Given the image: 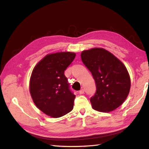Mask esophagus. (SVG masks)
<instances>
[{"instance_id": "34e87169", "label": "esophagus", "mask_w": 149, "mask_h": 149, "mask_svg": "<svg viewBox=\"0 0 149 149\" xmlns=\"http://www.w3.org/2000/svg\"><path fill=\"white\" fill-rule=\"evenodd\" d=\"M79 94H80V95L83 94V93H84V89H81L79 91Z\"/></svg>"}]
</instances>
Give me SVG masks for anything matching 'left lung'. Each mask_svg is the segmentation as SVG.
Returning a JSON list of instances; mask_svg holds the SVG:
<instances>
[{"instance_id":"left-lung-1","label":"left lung","mask_w":149,"mask_h":149,"mask_svg":"<svg viewBox=\"0 0 149 149\" xmlns=\"http://www.w3.org/2000/svg\"><path fill=\"white\" fill-rule=\"evenodd\" d=\"M82 61L95 81L96 93L90 99L93 109L108 113L121 106L131 88V79L124 64L103 48L83 50Z\"/></svg>"}]
</instances>
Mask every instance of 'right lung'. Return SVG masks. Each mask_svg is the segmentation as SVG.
Masks as SVG:
<instances>
[{
  "mask_svg": "<svg viewBox=\"0 0 149 149\" xmlns=\"http://www.w3.org/2000/svg\"><path fill=\"white\" fill-rule=\"evenodd\" d=\"M75 53L49 54L34 66L29 81V91L34 104L45 115L59 118L74 107L75 95L69 90L64 74Z\"/></svg>",
  "mask_w": 149,
  "mask_h": 149,
  "instance_id": "obj_1",
  "label": "right lung"
}]
</instances>
